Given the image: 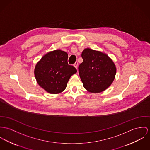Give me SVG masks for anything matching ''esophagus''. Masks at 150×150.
<instances>
[{"instance_id": "esophagus-1", "label": "esophagus", "mask_w": 150, "mask_h": 150, "mask_svg": "<svg viewBox=\"0 0 150 150\" xmlns=\"http://www.w3.org/2000/svg\"><path fill=\"white\" fill-rule=\"evenodd\" d=\"M74 66L76 69H78V63L77 62H76L75 63V64H74Z\"/></svg>"}]
</instances>
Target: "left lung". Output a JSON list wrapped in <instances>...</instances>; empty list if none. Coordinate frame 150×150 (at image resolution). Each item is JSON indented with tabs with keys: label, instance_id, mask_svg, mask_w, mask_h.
<instances>
[{
	"label": "left lung",
	"instance_id": "left-lung-1",
	"mask_svg": "<svg viewBox=\"0 0 150 150\" xmlns=\"http://www.w3.org/2000/svg\"><path fill=\"white\" fill-rule=\"evenodd\" d=\"M81 57L83 61L78 69L83 87L92 93H100L108 88L116 73L112 60L105 53L89 48L83 51Z\"/></svg>",
	"mask_w": 150,
	"mask_h": 150
}]
</instances>
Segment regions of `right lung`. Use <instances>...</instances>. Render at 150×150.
<instances>
[{
    "instance_id": "add662e5",
    "label": "right lung",
    "mask_w": 150,
    "mask_h": 150,
    "mask_svg": "<svg viewBox=\"0 0 150 150\" xmlns=\"http://www.w3.org/2000/svg\"><path fill=\"white\" fill-rule=\"evenodd\" d=\"M68 54L61 50L48 52L36 63L34 69L38 84L51 94L63 92L70 77L77 70L67 62Z\"/></svg>"
}]
</instances>
